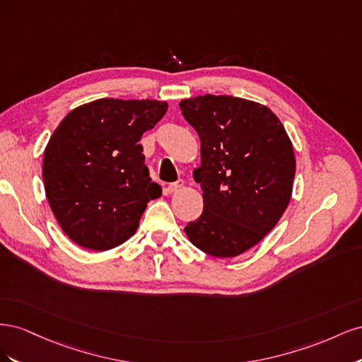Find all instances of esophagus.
Masks as SVG:
<instances>
[{
	"mask_svg": "<svg viewBox=\"0 0 362 362\" xmlns=\"http://www.w3.org/2000/svg\"><path fill=\"white\" fill-rule=\"evenodd\" d=\"M182 180H180V181H177V182H172V184H169L168 185V189H166V192H168V194H172V193H177L181 187H182Z\"/></svg>",
	"mask_w": 362,
	"mask_h": 362,
	"instance_id": "34e87169",
	"label": "esophagus"
}]
</instances>
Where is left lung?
Here are the masks:
<instances>
[{
  "mask_svg": "<svg viewBox=\"0 0 362 362\" xmlns=\"http://www.w3.org/2000/svg\"><path fill=\"white\" fill-rule=\"evenodd\" d=\"M201 140L204 211L184 228L198 249L233 258L259 243L291 199L296 158L286 128L266 105L228 95L180 103Z\"/></svg>",
  "mask_w": 362,
  "mask_h": 362,
  "instance_id": "obj_1",
  "label": "left lung"
}]
</instances>
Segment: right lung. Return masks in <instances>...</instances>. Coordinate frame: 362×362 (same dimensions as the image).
<instances>
[{
    "label": "right lung",
    "instance_id": "right-lung-1",
    "mask_svg": "<svg viewBox=\"0 0 362 362\" xmlns=\"http://www.w3.org/2000/svg\"><path fill=\"white\" fill-rule=\"evenodd\" d=\"M166 112V101L103 98L59 124L42 175L51 210L74 243L108 250L136 233L146 204L161 196L139 140Z\"/></svg>",
    "mask_w": 362,
    "mask_h": 362
}]
</instances>
